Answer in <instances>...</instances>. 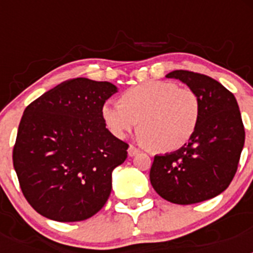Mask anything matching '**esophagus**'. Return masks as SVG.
<instances>
[{
	"label": "esophagus",
	"mask_w": 253,
	"mask_h": 253,
	"mask_svg": "<svg viewBox=\"0 0 253 253\" xmlns=\"http://www.w3.org/2000/svg\"><path fill=\"white\" fill-rule=\"evenodd\" d=\"M138 153H139V149L135 148L134 146H130L128 148V154L130 156V157H133V156H135V154H138Z\"/></svg>",
	"instance_id": "34e87169"
}]
</instances>
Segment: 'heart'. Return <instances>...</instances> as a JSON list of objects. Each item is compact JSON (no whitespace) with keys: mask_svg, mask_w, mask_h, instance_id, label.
<instances>
[{"mask_svg":"<svg viewBox=\"0 0 253 253\" xmlns=\"http://www.w3.org/2000/svg\"><path fill=\"white\" fill-rule=\"evenodd\" d=\"M101 115L107 129L125 138L139 128L140 139L156 151L184 147L198 128L200 102L191 88L169 81H147L122 95V102L106 101Z\"/></svg>","mask_w":253,"mask_h":253,"instance_id":"heart-1","label":"heart"}]
</instances>
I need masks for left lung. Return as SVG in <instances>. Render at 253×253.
<instances>
[{
    "instance_id": "8db88e82",
    "label": "left lung",
    "mask_w": 253,
    "mask_h": 253,
    "mask_svg": "<svg viewBox=\"0 0 253 253\" xmlns=\"http://www.w3.org/2000/svg\"><path fill=\"white\" fill-rule=\"evenodd\" d=\"M198 95L200 119L189 143L154 156L149 180L156 193L173 204L189 205L222 194L233 180L245 146V126L231 91L209 76L173 71Z\"/></svg>"
}]
</instances>
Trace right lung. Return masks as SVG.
Returning a JSON list of instances; mask_svg holds the SVG:
<instances>
[{
	"label": "right lung",
	"mask_w": 253,
	"mask_h": 253,
	"mask_svg": "<svg viewBox=\"0 0 253 253\" xmlns=\"http://www.w3.org/2000/svg\"><path fill=\"white\" fill-rule=\"evenodd\" d=\"M115 92L110 82L73 78L24 111L13 169L28 203L45 218L80 222L107 202L111 173L126 160L129 147L102 119V105Z\"/></svg>",
	"instance_id": "obj_1"
}]
</instances>
